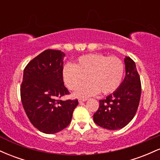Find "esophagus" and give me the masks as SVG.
Returning <instances> with one entry per match:
<instances>
[{
  "mask_svg": "<svg viewBox=\"0 0 160 160\" xmlns=\"http://www.w3.org/2000/svg\"><path fill=\"white\" fill-rule=\"evenodd\" d=\"M87 100V98H79V102H80V103H82V102H86V101Z\"/></svg>",
  "mask_w": 160,
  "mask_h": 160,
  "instance_id": "34e87169",
  "label": "esophagus"
}]
</instances>
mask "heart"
<instances>
[{"label":"heart","mask_w":160,"mask_h":160,"mask_svg":"<svg viewBox=\"0 0 160 160\" xmlns=\"http://www.w3.org/2000/svg\"><path fill=\"white\" fill-rule=\"evenodd\" d=\"M124 64L117 57L103 54H88L79 57L75 65L68 63L62 70V78L70 90H76L78 96H88L100 92L108 95L117 90L124 75Z\"/></svg>","instance_id":"b5f03b06"}]
</instances>
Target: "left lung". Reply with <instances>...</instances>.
<instances>
[{
	"mask_svg": "<svg viewBox=\"0 0 160 160\" xmlns=\"http://www.w3.org/2000/svg\"><path fill=\"white\" fill-rule=\"evenodd\" d=\"M126 77L120 87L104 99L99 101V108L93 115L98 126L110 130L123 128L135 117L141 94L140 76L135 62L125 58Z\"/></svg>",
	"mask_w": 160,
	"mask_h": 160,
	"instance_id": "8db88e82",
	"label": "left lung"
}]
</instances>
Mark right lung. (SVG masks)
I'll list each match as a JSON object with an SVG mask.
<instances>
[{"instance_id": "1", "label": "right lung", "mask_w": 160, "mask_h": 160, "mask_svg": "<svg viewBox=\"0 0 160 160\" xmlns=\"http://www.w3.org/2000/svg\"><path fill=\"white\" fill-rule=\"evenodd\" d=\"M65 53L46 49L28 62L20 86L22 104L28 118L36 128L54 134L67 127L78 100H61L70 92L62 78Z\"/></svg>"}]
</instances>
